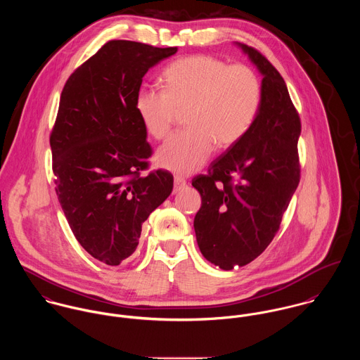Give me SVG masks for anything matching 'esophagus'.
<instances>
[{"label": "esophagus", "mask_w": 360, "mask_h": 360, "mask_svg": "<svg viewBox=\"0 0 360 360\" xmlns=\"http://www.w3.org/2000/svg\"><path fill=\"white\" fill-rule=\"evenodd\" d=\"M186 186H187L186 180H184L183 177H180V176H176V177H174V188H173V193L180 191V190L184 188Z\"/></svg>", "instance_id": "esophagus-1"}]
</instances>
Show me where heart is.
Masks as SVG:
<instances>
[{
  "instance_id": "obj_1",
  "label": "heart",
  "mask_w": 360,
  "mask_h": 360,
  "mask_svg": "<svg viewBox=\"0 0 360 360\" xmlns=\"http://www.w3.org/2000/svg\"><path fill=\"white\" fill-rule=\"evenodd\" d=\"M165 90L141 87L136 94L139 117L155 140L172 131L180 112L187 130L174 134L159 151L158 163L176 173L191 174L217 148H230L251 129L262 101L257 72L243 63L229 65L210 55H193L163 72Z\"/></svg>"
}]
</instances>
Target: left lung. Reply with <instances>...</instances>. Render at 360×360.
<instances>
[{
  "instance_id": "8db88e82",
  "label": "left lung",
  "mask_w": 360,
  "mask_h": 360,
  "mask_svg": "<svg viewBox=\"0 0 360 360\" xmlns=\"http://www.w3.org/2000/svg\"><path fill=\"white\" fill-rule=\"evenodd\" d=\"M262 79V101L248 133L193 179L202 198L194 229L201 254L223 270L257 259L280 229L300 184L301 119L278 70L240 44Z\"/></svg>"
}]
</instances>
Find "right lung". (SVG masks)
Returning a JSON list of instances; mask_svg holds the SVG:
<instances>
[{"label": "right lung", "mask_w": 360, "mask_h": 360, "mask_svg": "<svg viewBox=\"0 0 360 360\" xmlns=\"http://www.w3.org/2000/svg\"><path fill=\"white\" fill-rule=\"evenodd\" d=\"M177 47L110 40L66 80L50 136L55 191L80 245L117 266L143 223L173 190L158 169L141 176L153 148L136 110L143 77Z\"/></svg>", "instance_id": "add662e5"}]
</instances>
